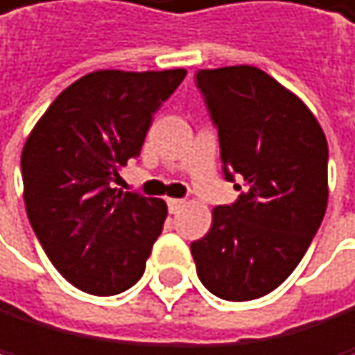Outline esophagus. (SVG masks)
I'll return each mask as SVG.
<instances>
[{
  "label": "esophagus",
  "instance_id": "obj_1",
  "mask_svg": "<svg viewBox=\"0 0 355 355\" xmlns=\"http://www.w3.org/2000/svg\"><path fill=\"white\" fill-rule=\"evenodd\" d=\"M168 207H170L172 214H179L181 209L185 207V201H183V198H168Z\"/></svg>",
  "mask_w": 355,
  "mask_h": 355
}]
</instances>
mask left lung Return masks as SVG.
I'll use <instances>...</instances> for the list:
<instances>
[{
  "label": "left lung",
  "instance_id": "left-lung-1",
  "mask_svg": "<svg viewBox=\"0 0 355 355\" xmlns=\"http://www.w3.org/2000/svg\"><path fill=\"white\" fill-rule=\"evenodd\" d=\"M218 130L225 179L245 192L212 212L190 245L201 283L223 300H254L296 270L327 209V139L294 92L254 66L198 70ZM241 190V185H234Z\"/></svg>",
  "mask_w": 355,
  "mask_h": 355
}]
</instances>
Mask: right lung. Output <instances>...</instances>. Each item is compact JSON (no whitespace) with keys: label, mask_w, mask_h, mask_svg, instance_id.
Segmentation results:
<instances>
[{"label":"right lung","mask_w":355,"mask_h":355,"mask_svg":"<svg viewBox=\"0 0 355 355\" xmlns=\"http://www.w3.org/2000/svg\"><path fill=\"white\" fill-rule=\"evenodd\" d=\"M185 74L183 68L90 72L50 103L26 139L28 220L50 263L81 291L121 294L146 272L168 205L114 183Z\"/></svg>","instance_id":"right-lung-1"}]
</instances>
